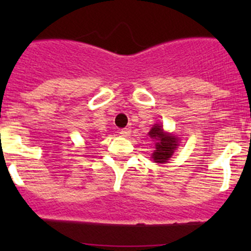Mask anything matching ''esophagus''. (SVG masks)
<instances>
[{
    "mask_svg": "<svg viewBox=\"0 0 251 251\" xmlns=\"http://www.w3.org/2000/svg\"><path fill=\"white\" fill-rule=\"evenodd\" d=\"M120 135L124 136V137H127V136L131 135V128L130 127L121 128V130H120Z\"/></svg>",
    "mask_w": 251,
    "mask_h": 251,
    "instance_id": "34e87169",
    "label": "esophagus"
}]
</instances>
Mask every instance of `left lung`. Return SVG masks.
Returning a JSON list of instances; mask_svg holds the SVG:
<instances>
[{"instance_id": "left-lung-1", "label": "left lung", "mask_w": 251, "mask_h": 251, "mask_svg": "<svg viewBox=\"0 0 251 251\" xmlns=\"http://www.w3.org/2000/svg\"><path fill=\"white\" fill-rule=\"evenodd\" d=\"M149 137L156 142L155 151H154L151 158L155 163H166L171 155L174 154L175 149L177 147V138L173 135L165 133L161 128V126L155 125L149 131Z\"/></svg>"}]
</instances>
